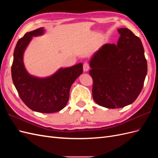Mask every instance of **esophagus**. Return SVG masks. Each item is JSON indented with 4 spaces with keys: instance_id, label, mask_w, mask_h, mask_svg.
<instances>
[{
    "instance_id": "obj_1",
    "label": "esophagus",
    "mask_w": 158,
    "mask_h": 158,
    "mask_svg": "<svg viewBox=\"0 0 158 158\" xmlns=\"http://www.w3.org/2000/svg\"><path fill=\"white\" fill-rule=\"evenodd\" d=\"M89 65L88 62H85L83 64V70L84 72H86L89 70Z\"/></svg>"
}]
</instances>
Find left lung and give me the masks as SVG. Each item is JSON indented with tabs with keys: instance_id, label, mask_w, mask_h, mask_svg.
Segmentation results:
<instances>
[{
	"instance_id": "obj_1",
	"label": "left lung",
	"mask_w": 158,
	"mask_h": 158,
	"mask_svg": "<svg viewBox=\"0 0 158 158\" xmlns=\"http://www.w3.org/2000/svg\"><path fill=\"white\" fill-rule=\"evenodd\" d=\"M118 32L121 36L117 45H103L89 62L93 99L109 109L121 108L135 101L148 70L140 38L127 28H120Z\"/></svg>"
}]
</instances>
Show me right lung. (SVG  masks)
Returning a JSON list of instances; mask_svg holds the SVG:
<instances>
[{
  "mask_svg": "<svg viewBox=\"0 0 158 158\" xmlns=\"http://www.w3.org/2000/svg\"><path fill=\"white\" fill-rule=\"evenodd\" d=\"M44 33L43 27L26 33L18 40L14 51L12 78L21 99L34 111L51 113L63 109L69 99L71 85L83 73L82 63L60 69L49 77L37 78L26 71L23 55L33 36Z\"/></svg>",
  "mask_w": 158,
  "mask_h": 158,
  "instance_id": "1",
  "label": "right lung"
}]
</instances>
